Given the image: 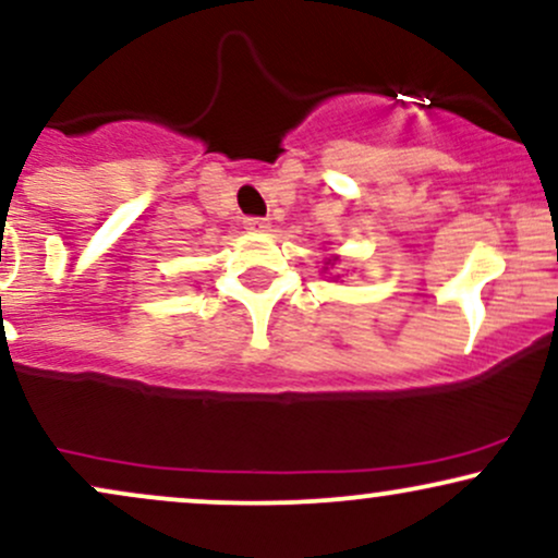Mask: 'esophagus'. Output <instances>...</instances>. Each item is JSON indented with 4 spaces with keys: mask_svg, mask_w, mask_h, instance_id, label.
Segmentation results:
<instances>
[{
    "mask_svg": "<svg viewBox=\"0 0 558 558\" xmlns=\"http://www.w3.org/2000/svg\"><path fill=\"white\" fill-rule=\"evenodd\" d=\"M243 228H246V230H267V228H270V222H267L265 217H243Z\"/></svg>",
    "mask_w": 558,
    "mask_h": 558,
    "instance_id": "1",
    "label": "esophagus"
}]
</instances>
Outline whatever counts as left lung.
<instances>
[{"mask_svg":"<svg viewBox=\"0 0 558 558\" xmlns=\"http://www.w3.org/2000/svg\"><path fill=\"white\" fill-rule=\"evenodd\" d=\"M328 265H332V262H328Z\"/></svg>","mask_w":558,"mask_h":558,"instance_id":"8db88e82","label":"left lung"}]
</instances>
